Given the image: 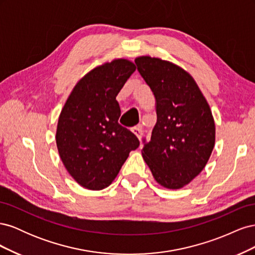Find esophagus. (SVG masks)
Masks as SVG:
<instances>
[{
    "label": "esophagus",
    "instance_id": "34e87169",
    "mask_svg": "<svg viewBox=\"0 0 255 255\" xmlns=\"http://www.w3.org/2000/svg\"><path fill=\"white\" fill-rule=\"evenodd\" d=\"M132 132L137 136L138 139H140L141 138V135H142V129H141V127H135L132 128Z\"/></svg>",
    "mask_w": 255,
    "mask_h": 255
}]
</instances>
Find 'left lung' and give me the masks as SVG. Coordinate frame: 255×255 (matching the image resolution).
Returning a JSON list of instances; mask_svg holds the SVG:
<instances>
[{
    "label": "left lung",
    "mask_w": 255,
    "mask_h": 255,
    "mask_svg": "<svg viewBox=\"0 0 255 255\" xmlns=\"http://www.w3.org/2000/svg\"><path fill=\"white\" fill-rule=\"evenodd\" d=\"M137 70L156 100L157 121L141 150L155 181L180 189L201 172L215 145L211 107L194 78L171 61L139 56Z\"/></svg>",
    "instance_id": "left-lung-1"
}]
</instances>
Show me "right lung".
I'll return each mask as SVG.
<instances>
[{
	"label": "right lung",
	"mask_w": 255,
	"mask_h": 255,
	"mask_svg": "<svg viewBox=\"0 0 255 255\" xmlns=\"http://www.w3.org/2000/svg\"><path fill=\"white\" fill-rule=\"evenodd\" d=\"M136 66L126 58L92 69L76 83L60 112L56 144L74 181L90 190L110 186L139 140L118 123L116 97Z\"/></svg>",
	"instance_id": "add662e5"
}]
</instances>
